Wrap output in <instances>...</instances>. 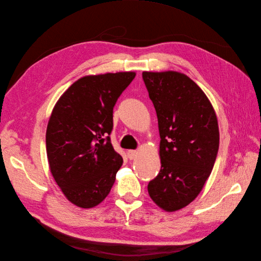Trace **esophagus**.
Segmentation results:
<instances>
[{
  "instance_id": "esophagus-1",
  "label": "esophagus",
  "mask_w": 261,
  "mask_h": 261,
  "mask_svg": "<svg viewBox=\"0 0 261 261\" xmlns=\"http://www.w3.org/2000/svg\"><path fill=\"white\" fill-rule=\"evenodd\" d=\"M137 155H138V151H136V150H128V151H127V156L129 158L130 160L136 159Z\"/></svg>"
}]
</instances>
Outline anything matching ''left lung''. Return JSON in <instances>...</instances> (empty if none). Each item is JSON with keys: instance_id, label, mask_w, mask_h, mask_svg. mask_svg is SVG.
<instances>
[{"instance_id": "8db88e82", "label": "left lung", "mask_w": 261, "mask_h": 261, "mask_svg": "<svg viewBox=\"0 0 261 261\" xmlns=\"http://www.w3.org/2000/svg\"><path fill=\"white\" fill-rule=\"evenodd\" d=\"M160 133L161 170L148 193L173 212L199 195L219 150V126L211 102L199 86L178 72H144Z\"/></svg>"}]
</instances>
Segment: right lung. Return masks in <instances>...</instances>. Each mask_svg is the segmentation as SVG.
<instances>
[{
  "label": "right lung",
  "instance_id": "1",
  "mask_svg": "<svg viewBox=\"0 0 261 261\" xmlns=\"http://www.w3.org/2000/svg\"><path fill=\"white\" fill-rule=\"evenodd\" d=\"M134 72L85 76L55 103L46 127L49 167L66 198L81 208L106 199L123 164L110 139L113 108Z\"/></svg>",
  "mask_w": 261,
  "mask_h": 261
}]
</instances>
